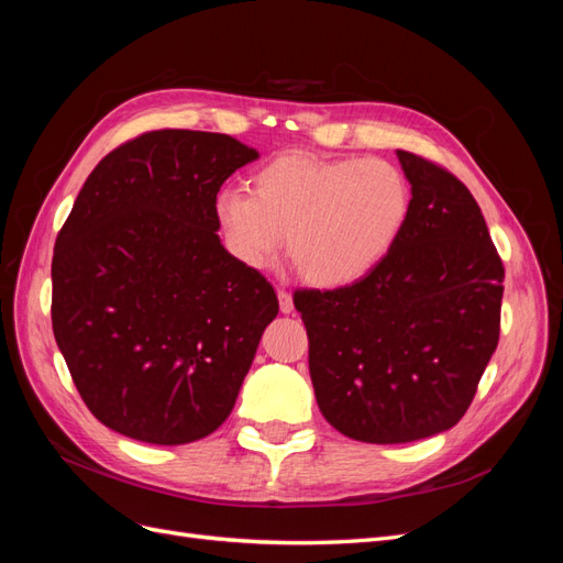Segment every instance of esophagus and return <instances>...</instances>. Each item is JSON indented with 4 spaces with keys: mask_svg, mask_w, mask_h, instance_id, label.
I'll list each match as a JSON object with an SVG mask.
<instances>
[{
    "mask_svg": "<svg viewBox=\"0 0 563 563\" xmlns=\"http://www.w3.org/2000/svg\"><path fill=\"white\" fill-rule=\"evenodd\" d=\"M277 296H279V310H282L284 314L294 312V298H291V294H288L286 288H279Z\"/></svg>",
    "mask_w": 563,
    "mask_h": 563,
    "instance_id": "1",
    "label": "esophagus"
}]
</instances>
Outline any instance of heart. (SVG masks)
Returning a JSON list of instances; mask_svg holds the SVG:
<instances>
[{
	"mask_svg": "<svg viewBox=\"0 0 563 563\" xmlns=\"http://www.w3.org/2000/svg\"><path fill=\"white\" fill-rule=\"evenodd\" d=\"M411 203V185L397 164L294 150L251 176V195L220 192L213 211L225 249L242 265L267 267L286 234L300 277L340 288L371 275L399 244Z\"/></svg>",
	"mask_w": 563,
	"mask_h": 563,
	"instance_id": "obj_1",
	"label": "heart"
}]
</instances>
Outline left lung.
<instances>
[{
  "mask_svg": "<svg viewBox=\"0 0 563 563\" xmlns=\"http://www.w3.org/2000/svg\"><path fill=\"white\" fill-rule=\"evenodd\" d=\"M411 216L387 258L350 286L294 294L319 411L366 444H406L465 416L500 338L505 267L472 192L397 150Z\"/></svg>",
  "mask_w": 563,
  "mask_h": 563,
  "instance_id": "left-lung-1",
  "label": "left lung"
}]
</instances>
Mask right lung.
Returning <instances> with one entry per match:
<instances>
[{
	"label": "right lung",
	"mask_w": 563,
	"mask_h": 563,
	"mask_svg": "<svg viewBox=\"0 0 563 563\" xmlns=\"http://www.w3.org/2000/svg\"><path fill=\"white\" fill-rule=\"evenodd\" d=\"M258 152L225 133L159 129L98 162L56 236L51 323L106 428L178 446L225 422L275 288L220 244L216 197Z\"/></svg>",
	"instance_id": "obj_1"
}]
</instances>
